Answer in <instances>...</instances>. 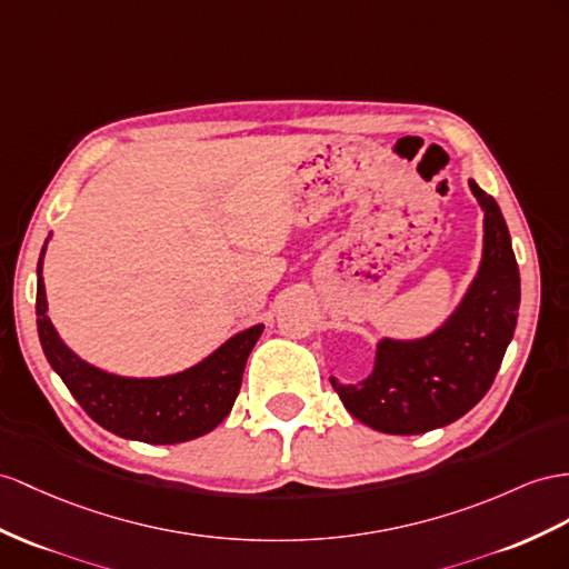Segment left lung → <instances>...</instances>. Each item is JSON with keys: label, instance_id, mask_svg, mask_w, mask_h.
I'll use <instances>...</instances> for the list:
<instances>
[{"label": "left lung", "instance_id": "obj_1", "mask_svg": "<svg viewBox=\"0 0 569 569\" xmlns=\"http://www.w3.org/2000/svg\"><path fill=\"white\" fill-rule=\"evenodd\" d=\"M483 211L480 264L457 308L426 337H382L375 366L358 382L331 385L346 411L387 435H420L455 423L486 397L519 317V267L498 201L473 180Z\"/></svg>", "mask_w": 569, "mask_h": 569}]
</instances>
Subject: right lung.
Segmentation results:
<instances>
[{
  "instance_id": "1",
  "label": "right lung",
  "mask_w": 569,
  "mask_h": 569,
  "mask_svg": "<svg viewBox=\"0 0 569 569\" xmlns=\"http://www.w3.org/2000/svg\"><path fill=\"white\" fill-rule=\"evenodd\" d=\"M50 238L52 232L38 259V337L42 353L81 409L112 435L149 445L189 442L221 426L236 403L244 362L264 325L238 331L197 366L172 375L127 377L91 366L62 341L48 317L42 259Z\"/></svg>"
}]
</instances>
